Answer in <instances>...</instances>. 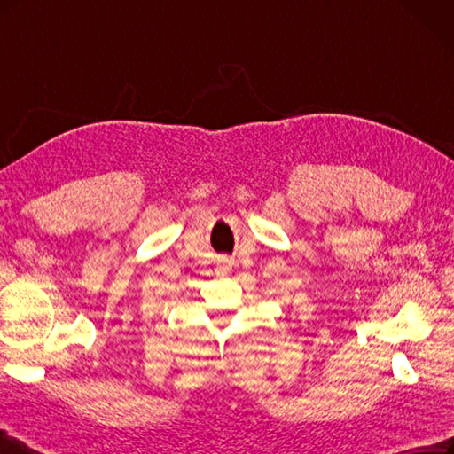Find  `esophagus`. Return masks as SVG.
<instances>
[{
	"label": "esophagus",
	"mask_w": 454,
	"mask_h": 454,
	"mask_svg": "<svg viewBox=\"0 0 454 454\" xmlns=\"http://www.w3.org/2000/svg\"><path fill=\"white\" fill-rule=\"evenodd\" d=\"M222 267H223V269H227V267H231V262H229L227 259H223V261H222Z\"/></svg>",
	"instance_id": "34e87169"
}]
</instances>
